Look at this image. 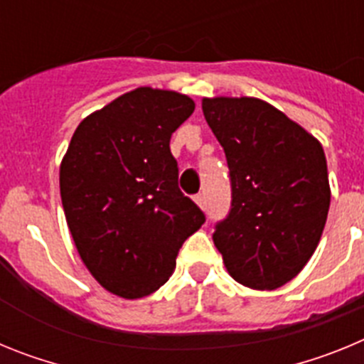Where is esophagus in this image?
<instances>
[{
    "instance_id": "1",
    "label": "esophagus",
    "mask_w": 364,
    "mask_h": 364,
    "mask_svg": "<svg viewBox=\"0 0 364 364\" xmlns=\"http://www.w3.org/2000/svg\"><path fill=\"white\" fill-rule=\"evenodd\" d=\"M193 200H195V204H197L200 210H204V208H205V197H204V195H195V198H193Z\"/></svg>"
}]
</instances>
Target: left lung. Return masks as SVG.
Segmentation results:
<instances>
[{"label": "left lung", "mask_w": 364, "mask_h": 364, "mask_svg": "<svg viewBox=\"0 0 364 364\" xmlns=\"http://www.w3.org/2000/svg\"><path fill=\"white\" fill-rule=\"evenodd\" d=\"M202 111L224 147L233 191L215 246L237 282L281 288L306 266L326 224L332 191L323 146L253 96L202 98Z\"/></svg>", "instance_id": "obj_1"}]
</instances>
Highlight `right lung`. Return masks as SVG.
<instances>
[{
  "mask_svg": "<svg viewBox=\"0 0 364 364\" xmlns=\"http://www.w3.org/2000/svg\"><path fill=\"white\" fill-rule=\"evenodd\" d=\"M195 111L188 95L136 87L83 118L60 164L74 246L102 288L140 299L171 277L204 213L178 189L171 134Z\"/></svg>",
  "mask_w": 364,
  "mask_h": 364,
  "instance_id": "1",
  "label": "right lung"
}]
</instances>
